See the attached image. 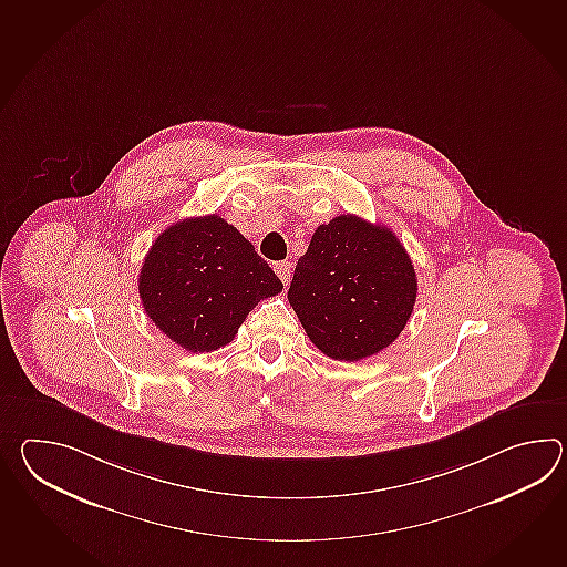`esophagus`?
<instances>
[{
    "instance_id": "obj_1",
    "label": "esophagus",
    "mask_w": 567,
    "mask_h": 567,
    "mask_svg": "<svg viewBox=\"0 0 567 567\" xmlns=\"http://www.w3.org/2000/svg\"><path fill=\"white\" fill-rule=\"evenodd\" d=\"M275 272H277L278 278H280L285 285H289L290 277H292V265H290V262H277V265H275Z\"/></svg>"
}]
</instances>
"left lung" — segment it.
<instances>
[{
  "instance_id": "1",
  "label": "left lung",
  "mask_w": 567,
  "mask_h": 567,
  "mask_svg": "<svg viewBox=\"0 0 567 567\" xmlns=\"http://www.w3.org/2000/svg\"><path fill=\"white\" fill-rule=\"evenodd\" d=\"M416 299L415 266L389 227L338 215L315 229L289 302L321 352L358 362L401 336Z\"/></svg>"
}]
</instances>
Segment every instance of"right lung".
<instances>
[{
	"label": "right lung",
	"instance_id": "add662e5",
	"mask_svg": "<svg viewBox=\"0 0 567 567\" xmlns=\"http://www.w3.org/2000/svg\"><path fill=\"white\" fill-rule=\"evenodd\" d=\"M140 299L152 323L189 352H214L236 338L262 299L282 290L252 244L219 215L164 229L144 258Z\"/></svg>",
	"mask_w": 567,
	"mask_h": 567
}]
</instances>
